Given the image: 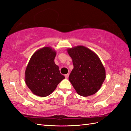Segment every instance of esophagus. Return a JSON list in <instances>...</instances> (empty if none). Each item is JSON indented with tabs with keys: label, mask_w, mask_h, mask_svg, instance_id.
<instances>
[{
	"label": "esophagus",
	"mask_w": 131,
	"mask_h": 131,
	"mask_svg": "<svg viewBox=\"0 0 131 131\" xmlns=\"http://www.w3.org/2000/svg\"><path fill=\"white\" fill-rule=\"evenodd\" d=\"M69 74H66V75H65V77L66 79H68V78H69Z\"/></svg>",
	"instance_id": "34e87169"
}]
</instances>
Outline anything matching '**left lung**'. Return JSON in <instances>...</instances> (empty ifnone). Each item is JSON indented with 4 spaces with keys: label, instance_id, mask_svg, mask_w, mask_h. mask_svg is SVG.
<instances>
[{
    "label": "left lung",
    "instance_id": "8db88e82",
    "mask_svg": "<svg viewBox=\"0 0 131 131\" xmlns=\"http://www.w3.org/2000/svg\"><path fill=\"white\" fill-rule=\"evenodd\" d=\"M67 51L74 65L69 79L76 92L83 96L95 94L106 77L105 68L98 56L83 46L69 48Z\"/></svg>",
    "mask_w": 131,
    "mask_h": 131
}]
</instances>
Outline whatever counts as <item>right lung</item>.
I'll return each mask as SVG.
<instances>
[{"label": "right lung", "instance_id": "1", "mask_svg": "<svg viewBox=\"0 0 131 131\" xmlns=\"http://www.w3.org/2000/svg\"><path fill=\"white\" fill-rule=\"evenodd\" d=\"M56 55L52 48L44 47L36 51L30 59L25 71V83L35 95H50L65 78L54 62Z\"/></svg>", "mask_w": 131, "mask_h": 131}]
</instances>
